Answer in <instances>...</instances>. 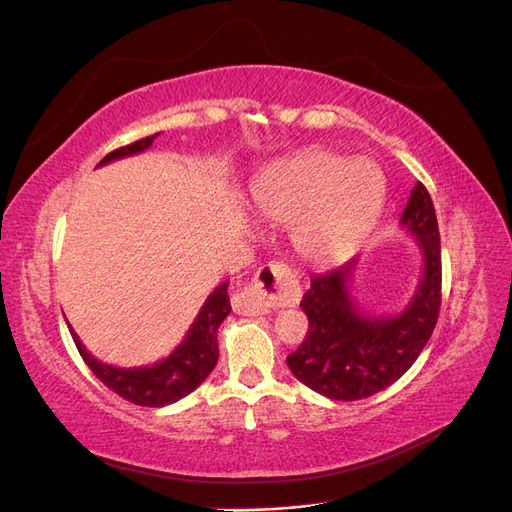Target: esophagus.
Instances as JSON below:
<instances>
[{
	"label": "esophagus",
	"instance_id": "obj_1",
	"mask_svg": "<svg viewBox=\"0 0 512 512\" xmlns=\"http://www.w3.org/2000/svg\"><path fill=\"white\" fill-rule=\"evenodd\" d=\"M299 297L301 288L297 275L284 265H267L256 271L250 284L237 290L232 297V307L237 314L260 316L277 305H294Z\"/></svg>",
	"mask_w": 512,
	"mask_h": 512
}]
</instances>
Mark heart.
Returning <instances> with one entry per match:
<instances>
[{"label": "heart", "instance_id": "obj_1", "mask_svg": "<svg viewBox=\"0 0 512 512\" xmlns=\"http://www.w3.org/2000/svg\"><path fill=\"white\" fill-rule=\"evenodd\" d=\"M252 213L269 226H290L294 252L331 267L359 250L384 205V179L367 158L346 160L305 149L262 170L252 183Z\"/></svg>", "mask_w": 512, "mask_h": 512}]
</instances>
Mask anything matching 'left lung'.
Here are the masks:
<instances>
[{
    "label": "left lung",
    "instance_id": "left-lung-1",
    "mask_svg": "<svg viewBox=\"0 0 512 512\" xmlns=\"http://www.w3.org/2000/svg\"><path fill=\"white\" fill-rule=\"evenodd\" d=\"M399 224L416 239L423 260L412 299L401 312L374 316L354 301V258L316 275L303 294L309 331L286 363L294 378L324 397L356 401L384 391L412 367L436 329L442 252L436 209L423 183L412 188Z\"/></svg>",
    "mask_w": 512,
    "mask_h": 512
}]
</instances>
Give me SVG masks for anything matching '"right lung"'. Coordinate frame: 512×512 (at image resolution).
I'll list each match as a JSON object with an SVG mask.
<instances>
[{
	"label": "right lung",
	"mask_w": 512,
	"mask_h": 512,
	"mask_svg": "<svg viewBox=\"0 0 512 512\" xmlns=\"http://www.w3.org/2000/svg\"><path fill=\"white\" fill-rule=\"evenodd\" d=\"M160 136L153 134L141 138L132 145L115 149L98 164L104 166L113 160L130 158L136 153H143L151 147V143ZM230 314V297H228V282L215 286L207 297L205 305L200 307L198 316L194 318L192 327L185 333L183 342L170 352L166 359L143 365V367H117L98 361L94 354L87 352L79 335L68 324L76 348H79L83 361L94 371L108 389L115 391L119 397L132 401L136 406L147 408H162L168 404L190 395L194 389L207 380L218 363L220 348H218V329L224 318Z\"/></svg>",
	"instance_id": "add662e5"
}]
</instances>
